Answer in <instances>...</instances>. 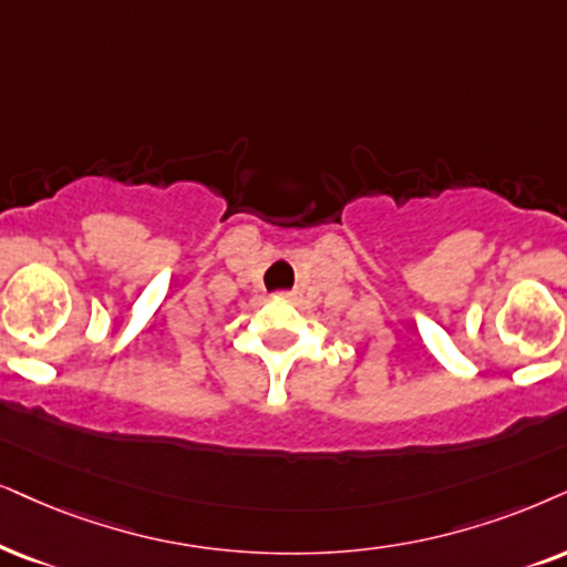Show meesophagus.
Here are the masks:
<instances>
[{
    "label": "esophagus",
    "instance_id": "34e87169",
    "mask_svg": "<svg viewBox=\"0 0 567 567\" xmlns=\"http://www.w3.org/2000/svg\"><path fill=\"white\" fill-rule=\"evenodd\" d=\"M279 296H282L285 300H298L300 292L298 290H288V292H279Z\"/></svg>",
    "mask_w": 567,
    "mask_h": 567
}]
</instances>
